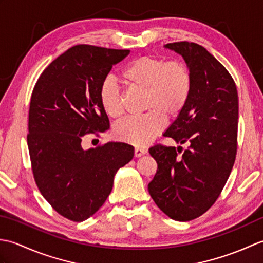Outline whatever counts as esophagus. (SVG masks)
I'll list each match as a JSON object with an SVG mask.
<instances>
[{"label": "esophagus", "instance_id": "34e87169", "mask_svg": "<svg viewBox=\"0 0 263 263\" xmlns=\"http://www.w3.org/2000/svg\"><path fill=\"white\" fill-rule=\"evenodd\" d=\"M144 154H147V149L141 148V147H136L135 148V157H141Z\"/></svg>", "mask_w": 263, "mask_h": 263}]
</instances>
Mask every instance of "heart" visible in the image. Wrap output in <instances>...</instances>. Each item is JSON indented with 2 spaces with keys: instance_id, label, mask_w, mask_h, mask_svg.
<instances>
[{
  "instance_id": "obj_1",
  "label": "heart",
  "mask_w": 263,
  "mask_h": 263,
  "mask_svg": "<svg viewBox=\"0 0 263 263\" xmlns=\"http://www.w3.org/2000/svg\"><path fill=\"white\" fill-rule=\"evenodd\" d=\"M127 87L144 90L146 114L130 117L113 128L115 139L144 146L157 137L167 119L175 117L185 107L192 90V72L182 60H167L143 55L128 62L121 72ZM99 102L110 119L117 120L124 113L123 95L113 79H106L99 89Z\"/></svg>"
}]
</instances>
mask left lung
<instances>
[{
  "label": "left lung",
  "mask_w": 263,
  "mask_h": 263,
  "mask_svg": "<svg viewBox=\"0 0 263 263\" xmlns=\"http://www.w3.org/2000/svg\"><path fill=\"white\" fill-rule=\"evenodd\" d=\"M181 54L192 72L185 107L164 133L182 147L155 144L149 154L158 168L148 190L172 219L189 221L216 202L230 177L237 152L238 95L225 66L204 47L176 42L165 46Z\"/></svg>",
  "instance_id": "obj_1"
}]
</instances>
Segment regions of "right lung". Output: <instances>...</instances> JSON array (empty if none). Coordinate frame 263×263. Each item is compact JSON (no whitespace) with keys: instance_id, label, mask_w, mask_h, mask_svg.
<instances>
[{"instance_id":"1","label":"right lung","mask_w":263,"mask_h":263,"mask_svg":"<svg viewBox=\"0 0 263 263\" xmlns=\"http://www.w3.org/2000/svg\"><path fill=\"white\" fill-rule=\"evenodd\" d=\"M130 49L76 45L55 59L31 93L27 142L33 178L61 216L83 221L109 195L117 170L133 158V147L107 142L83 150L86 135L109 127L99 89L113 65Z\"/></svg>"}]
</instances>
